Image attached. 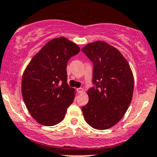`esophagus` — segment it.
<instances>
[{
    "label": "esophagus",
    "mask_w": 157,
    "mask_h": 157,
    "mask_svg": "<svg viewBox=\"0 0 157 157\" xmlns=\"http://www.w3.org/2000/svg\"><path fill=\"white\" fill-rule=\"evenodd\" d=\"M77 93H83V92H84V90H83V88H78V89H77Z\"/></svg>",
    "instance_id": "obj_1"
}]
</instances>
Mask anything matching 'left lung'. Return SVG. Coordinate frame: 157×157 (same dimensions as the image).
<instances>
[{
  "instance_id": "obj_1",
  "label": "left lung",
  "mask_w": 157,
  "mask_h": 157,
  "mask_svg": "<svg viewBox=\"0 0 157 157\" xmlns=\"http://www.w3.org/2000/svg\"><path fill=\"white\" fill-rule=\"evenodd\" d=\"M93 62V87L89 102L82 107L85 120L92 128L105 130L121 119L131 102L134 77L127 60L115 47L102 41L81 49Z\"/></svg>"
}]
</instances>
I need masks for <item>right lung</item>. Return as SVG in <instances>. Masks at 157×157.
Instances as JSON below:
<instances>
[{"mask_svg": "<svg viewBox=\"0 0 157 157\" xmlns=\"http://www.w3.org/2000/svg\"><path fill=\"white\" fill-rule=\"evenodd\" d=\"M80 48L64 37L49 41L32 58L22 78V95L35 120L53 126L64 119L74 99L67 83V64Z\"/></svg>", "mask_w": 157, "mask_h": 157, "instance_id": "1", "label": "right lung"}]
</instances>
